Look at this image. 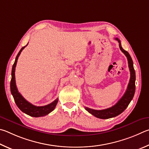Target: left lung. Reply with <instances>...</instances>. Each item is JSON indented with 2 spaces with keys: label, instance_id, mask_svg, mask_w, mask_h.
<instances>
[{
  "label": "left lung",
  "instance_id": "left-lung-1",
  "mask_svg": "<svg viewBox=\"0 0 149 149\" xmlns=\"http://www.w3.org/2000/svg\"><path fill=\"white\" fill-rule=\"evenodd\" d=\"M115 40L118 42L120 49L125 54V56L127 57L130 71V79L126 92H125L120 100L114 106L111 107L110 108L103 109V110H95V109H90L85 107V109L88 111V113L101 119H108L113 118V117H115L119 115L120 114H121L127 108L130 103L131 102L134 96L135 91V72L134 68V63H133L132 59L128 52L122 48L120 40L118 38H115Z\"/></svg>",
  "mask_w": 149,
  "mask_h": 149
}]
</instances>
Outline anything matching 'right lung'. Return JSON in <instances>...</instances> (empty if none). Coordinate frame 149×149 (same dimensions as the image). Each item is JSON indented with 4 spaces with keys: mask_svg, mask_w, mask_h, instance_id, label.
I'll list each match as a JSON object with an SVG mask.
<instances>
[{
    "mask_svg": "<svg viewBox=\"0 0 149 149\" xmlns=\"http://www.w3.org/2000/svg\"><path fill=\"white\" fill-rule=\"evenodd\" d=\"M27 44L25 46H27ZM25 46H23V48L20 49L19 53L17 54L16 57H15V60L14 65L12 67V79L11 82H10V91H11L12 95H13V97L14 99L15 103L16 104L21 111L23 113L28 114L31 116L33 117H40L46 116L47 114L51 113L52 111L54 110L55 107L58 101V99H56V100L53 102L48 104V105L45 106H40L37 107L35 105H33L32 104L25 100V99L21 95V93L18 92L17 88L16 87V84H15V66H16L17 61L18 57L19 56L21 52H22L23 49L25 48Z\"/></svg>",
    "mask_w": 149,
    "mask_h": 149,
    "instance_id": "1",
    "label": "right lung"
}]
</instances>
